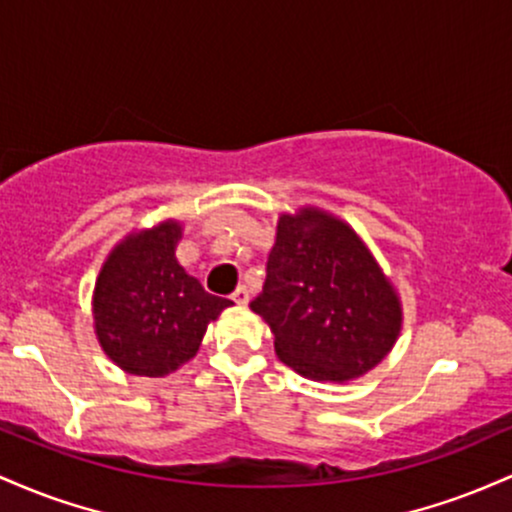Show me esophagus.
I'll list each match as a JSON object with an SVG mask.
<instances>
[{"instance_id":"obj_1","label":"esophagus","mask_w":512,"mask_h":512,"mask_svg":"<svg viewBox=\"0 0 512 512\" xmlns=\"http://www.w3.org/2000/svg\"><path fill=\"white\" fill-rule=\"evenodd\" d=\"M232 300L237 304H246L249 302V290H246V285H239L237 290L232 292Z\"/></svg>"}]
</instances>
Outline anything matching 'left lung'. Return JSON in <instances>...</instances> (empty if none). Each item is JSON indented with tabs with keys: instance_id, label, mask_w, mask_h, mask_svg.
Listing matches in <instances>:
<instances>
[{
	"instance_id": "obj_1",
	"label": "left lung",
	"mask_w": 512,
	"mask_h": 512,
	"mask_svg": "<svg viewBox=\"0 0 512 512\" xmlns=\"http://www.w3.org/2000/svg\"><path fill=\"white\" fill-rule=\"evenodd\" d=\"M249 307L271 326L278 358L321 382L365 375L401 329L399 300L375 258L319 210L280 217L266 283Z\"/></svg>"
}]
</instances>
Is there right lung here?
<instances>
[{
    "label": "right lung",
    "mask_w": 512,
    "mask_h": 512,
    "mask_svg": "<svg viewBox=\"0 0 512 512\" xmlns=\"http://www.w3.org/2000/svg\"><path fill=\"white\" fill-rule=\"evenodd\" d=\"M176 222L132 234L103 263L94 326L103 350L130 375L164 377L198 353L225 297L210 295L176 261Z\"/></svg>",
    "instance_id": "right-lung-1"
}]
</instances>
